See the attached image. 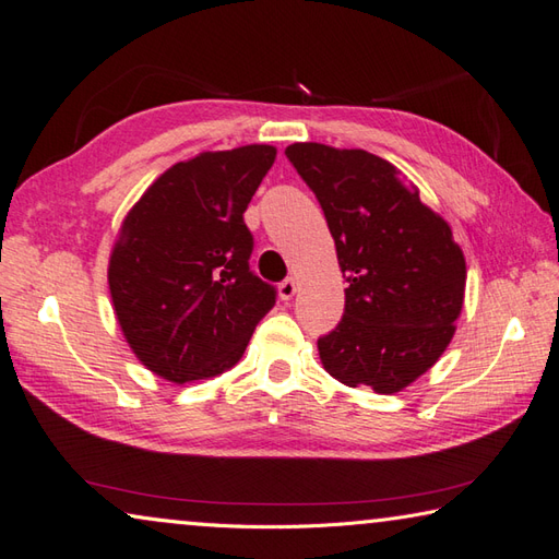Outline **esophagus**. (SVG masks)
<instances>
[{
  "label": "esophagus",
  "instance_id": "obj_1",
  "mask_svg": "<svg viewBox=\"0 0 559 559\" xmlns=\"http://www.w3.org/2000/svg\"><path fill=\"white\" fill-rule=\"evenodd\" d=\"M296 289H299V284H296L294 277H287L282 284H280V299L282 301H289L292 296L296 294Z\"/></svg>",
  "mask_w": 559,
  "mask_h": 559
}]
</instances>
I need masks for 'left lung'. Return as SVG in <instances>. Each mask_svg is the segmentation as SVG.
I'll return each instance as SVG.
<instances>
[{
	"mask_svg": "<svg viewBox=\"0 0 559 559\" xmlns=\"http://www.w3.org/2000/svg\"><path fill=\"white\" fill-rule=\"evenodd\" d=\"M284 155L316 193L349 284L342 320L318 340L320 361L349 388L400 392L452 340L466 284L462 248L388 159L322 143H294Z\"/></svg>",
	"mask_w": 559,
	"mask_h": 559,
	"instance_id": "obj_1",
	"label": "left lung"
}]
</instances>
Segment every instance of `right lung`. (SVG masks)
<instances>
[{
  "label": "right lung",
  "mask_w": 559,
  "mask_h": 559,
  "mask_svg": "<svg viewBox=\"0 0 559 559\" xmlns=\"http://www.w3.org/2000/svg\"><path fill=\"white\" fill-rule=\"evenodd\" d=\"M243 145L177 163L123 219L109 292L133 354L171 382L219 376L246 352L277 289L248 265L243 213L275 163Z\"/></svg>",
  "instance_id": "obj_1"
}]
</instances>
